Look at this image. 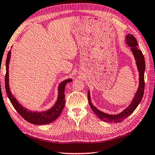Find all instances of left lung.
I'll return each mask as SVG.
<instances>
[{"label": "left lung", "instance_id": "8db88e82", "mask_svg": "<svg viewBox=\"0 0 155 155\" xmlns=\"http://www.w3.org/2000/svg\"><path fill=\"white\" fill-rule=\"evenodd\" d=\"M126 44L131 48V50L134 55L136 66L138 67V70L139 72V87L138 89L136 91V93L133 98L132 102L126 109H125L121 113L117 115H110L108 114H105L104 112H102L99 110L97 108H96L94 106L90 97V93L89 91H88V100H89V105L91 108L92 109L94 113L96 114L97 116H98L99 119L103 121L107 122H122L126 118L128 117L133 111H134L136 108L138 107V105L140 104L142 97L144 95V71H145V61L143 54L142 53V51L138 50V42L136 39L134 37L133 35L128 34L126 37Z\"/></svg>", "mask_w": 155, "mask_h": 155}]
</instances>
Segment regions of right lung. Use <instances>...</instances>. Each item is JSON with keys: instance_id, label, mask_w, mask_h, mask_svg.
Returning <instances> with one entry per match:
<instances>
[{"instance_id": "right-lung-1", "label": "right lung", "mask_w": 155, "mask_h": 155, "mask_svg": "<svg viewBox=\"0 0 155 155\" xmlns=\"http://www.w3.org/2000/svg\"><path fill=\"white\" fill-rule=\"evenodd\" d=\"M11 50L8 52L6 61V74H5V89L7 96L10 100L11 103L13 105L14 108L19 113L23 118H24L27 122L35 124V125H42V124H47L54 122L56 120L62 113V111L65 105V96H64V89L66 84L72 80L67 79L62 81L58 86V96L57 101L52 107L47 111L41 112L32 111L27 110V109L23 107L19 102L17 101L16 98L12 95L9 88L8 83V64L11 58Z\"/></svg>"}]
</instances>
